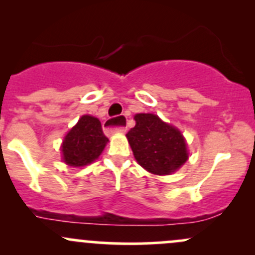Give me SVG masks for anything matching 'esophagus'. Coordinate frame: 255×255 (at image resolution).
I'll list each match as a JSON object with an SVG mask.
<instances>
[{"label":"esophagus","mask_w":255,"mask_h":255,"mask_svg":"<svg viewBox=\"0 0 255 255\" xmlns=\"http://www.w3.org/2000/svg\"><path fill=\"white\" fill-rule=\"evenodd\" d=\"M116 120H117V118H110V120L105 121V123H104L105 130H106V132L126 133L127 128H126L125 126H118V127H116V126H115V121Z\"/></svg>","instance_id":"esophagus-1"}]
</instances>
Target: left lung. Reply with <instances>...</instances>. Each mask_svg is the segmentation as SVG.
<instances>
[{"instance_id":"left-lung-1","label":"left lung","mask_w":255,"mask_h":255,"mask_svg":"<svg viewBox=\"0 0 255 255\" xmlns=\"http://www.w3.org/2000/svg\"><path fill=\"white\" fill-rule=\"evenodd\" d=\"M135 126L126 134L135 160L146 171L169 175L189 159L186 140L179 129L153 113L134 116Z\"/></svg>"}]
</instances>
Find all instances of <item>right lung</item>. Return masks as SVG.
Here are the masks:
<instances>
[{
	"instance_id": "obj_1",
	"label": "right lung",
	"mask_w": 255,
	"mask_h": 255,
	"mask_svg": "<svg viewBox=\"0 0 255 255\" xmlns=\"http://www.w3.org/2000/svg\"><path fill=\"white\" fill-rule=\"evenodd\" d=\"M109 138L104 134L99 118L85 115L64 137L61 153L64 163L85 166L94 163L106 146Z\"/></svg>"
}]
</instances>
